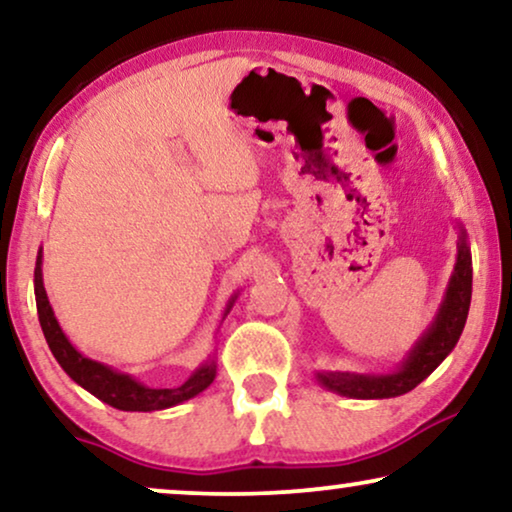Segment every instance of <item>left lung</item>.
I'll use <instances>...</instances> for the list:
<instances>
[{"instance_id": "left-lung-1", "label": "left lung", "mask_w": 512, "mask_h": 512, "mask_svg": "<svg viewBox=\"0 0 512 512\" xmlns=\"http://www.w3.org/2000/svg\"><path fill=\"white\" fill-rule=\"evenodd\" d=\"M457 226V263H454V272L445 289L443 303H440L431 326L415 342L408 356L398 363L394 373L359 375L324 370V373L314 375L321 387L347 398H394L415 389L419 382H424L445 361V356L452 352L454 345L459 342L461 331H464L473 291L471 247H468L464 226L461 223H457Z\"/></svg>"}]
</instances>
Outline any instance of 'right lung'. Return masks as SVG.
Listing matches in <instances>:
<instances>
[{"label":"right lung","instance_id":"add662e5","mask_svg":"<svg viewBox=\"0 0 512 512\" xmlns=\"http://www.w3.org/2000/svg\"><path fill=\"white\" fill-rule=\"evenodd\" d=\"M41 261H44V251L39 249L37 254V268H34V296H37V312H39V324L44 331V338L51 347L55 361L60 363L62 370L72 377V380L83 387L90 394L100 398L102 403L111 405L116 410L125 412H151V410H165L172 405H179L188 401V398L198 396L200 391H205L216 377V363L214 359H207L200 368L193 370V375L188 377L184 384L172 389H151L142 384L128 373H118L111 366H104L100 361L88 359L76 349L55 319L53 307L48 303L46 289H44V275H41ZM237 293L228 300L223 319L228 317L230 307H233Z\"/></svg>","mask_w":512,"mask_h":512}]
</instances>
